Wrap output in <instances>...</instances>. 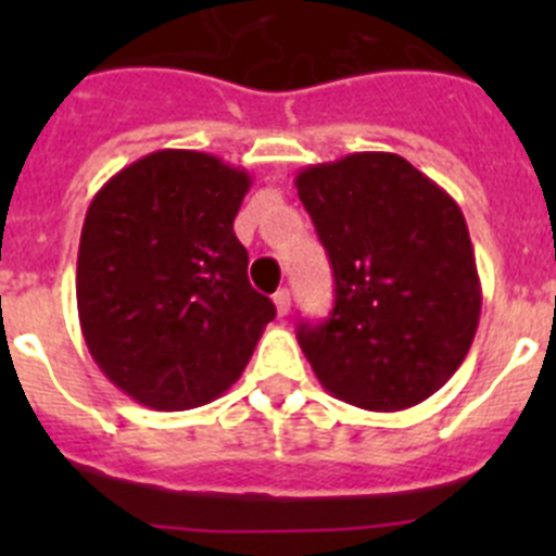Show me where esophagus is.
<instances>
[{"mask_svg": "<svg viewBox=\"0 0 556 556\" xmlns=\"http://www.w3.org/2000/svg\"><path fill=\"white\" fill-rule=\"evenodd\" d=\"M273 303H275V312H278V317H287L289 306H292V298H289V289H278V292L273 294Z\"/></svg>", "mask_w": 556, "mask_h": 556, "instance_id": "obj_1", "label": "esophagus"}]
</instances>
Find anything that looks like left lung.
<instances>
[{"mask_svg": "<svg viewBox=\"0 0 556 556\" xmlns=\"http://www.w3.org/2000/svg\"><path fill=\"white\" fill-rule=\"evenodd\" d=\"M333 269V308L298 342L333 397L397 412L470 351L481 283L459 205L395 152H353L294 178Z\"/></svg>", "mask_w": 556, "mask_h": 556, "instance_id": "8db88e82", "label": "left lung"}]
</instances>
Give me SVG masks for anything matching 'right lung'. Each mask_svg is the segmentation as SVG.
I'll use <instances>...</instances> for the list:
<instances>
[{
  "label": "right lung",
  "mask_w": 556,
  "mask_h": 556,
  "mask_svg": "<svg viewBox=\"0 0 556 556\" xmlns=\"http://www.w3.org/2000/svg\"><path fill=\"white\" fill-rule=\"evenodd\" d=\"M250 184L208 152L159 150L116 172L88 205L77 253L83 337L113 384L150 409L223 395L275 320L233 233Z\"/></svg>",
  "instance_id": "1"
}]
</instances>
